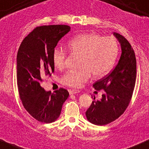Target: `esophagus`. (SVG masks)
Returning <instances> with one entry per match:
<instances>
[{"label": "esophagus", "mask_w": 149, "mask_h": 149, "mask_svg": "<svg viewBox=\"0 0 149 149\" xmlns=\"http://www.w3.org/2000/svg\"><path fill=\"white\" fill-rule=\"evenodd\" d=\"M79 92V90H76V89H70L69 90L70 94H75V93H77Z\"/></svg>", "instance_id": "1"}]
</instances>
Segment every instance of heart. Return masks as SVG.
Returning <instances> with one entry per match:
<instances>
[{"label": "heart", "instance_id": "obj_1", "mask_svg": "<svg viewBox=\"0 0 149 149\" xmlns=\"http://www.w3.org/2000/svg\"><path fill=\"white\" fill-rule=\"evenodd\" d=\"M71 54L79 56L78 71H68L61 77V82L70 87L79 88L91 77H101L109 72L114 65L118 53V43L113 36L103 37L96 33L76 36L68 43ZM67 53L56 49L53 63L56 68H64Z\"/></svg>", "mask_w": 149, "mask_h": 149}]
</instances>
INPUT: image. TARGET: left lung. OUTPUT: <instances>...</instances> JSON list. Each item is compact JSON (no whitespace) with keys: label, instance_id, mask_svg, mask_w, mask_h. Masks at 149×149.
<instances>
[{"label":"left lung","instance_id":"obj_1","mask_svg":"<svg viewBox=\"0 0 149 149\" xmlns=\"http://www.w3.org/2000/svg\"><path fill=\"white\" fill-rule=\"evenodd\" d=\"M121 45L122 54L118 65L110 74L93 84V87L104 94L101 99L92 101L86 111V118L96 125H106L124 113L133 94L136 77L134 51L124 36L113 33Z\"/></svg>","mask_w":149,"mask_h":149}]
</instances>
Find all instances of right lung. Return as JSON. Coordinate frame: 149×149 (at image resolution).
Wrapping results in <instances>:
<instances>
[{
	"label": "right lung",
	"mask_w": 149,
	"mask_h": 149,
	"mask_svg": "<svg viewBox=\"0 0 149 149\" xmlns=\"http://www.w3.org/2000/svg\"><path fill=\"white\" fill-rule=\"evenodd\" d=\"M70 31V26L65 24L37 26L23 39L18 49L17 83L20 100L26 111L41 123L56 121L69 96L63 88L53 93L46 91L41 83L54 72L55 48Z\"/></svg>",
	"instance_id": "right-lung-1"
}]
</instances>
